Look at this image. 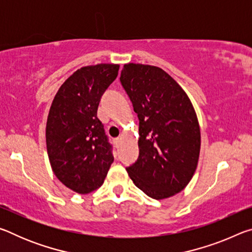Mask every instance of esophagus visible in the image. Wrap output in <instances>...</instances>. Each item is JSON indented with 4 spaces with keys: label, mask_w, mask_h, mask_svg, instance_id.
Here are the masks:
<instances>
[{
    "label": "esophagus",
    "mask_w": 252,
    "mask_h": 252,
    "mask_svg": "<svg viewBox=\"0 0 252 252\" xmlns=\"http://www.w3.org/2000/svg\"><path fill=\"white\" fill-rule=\"evenodd\" d=\"M121 142H122V138H117V139H114V144H116L117 147L120 146Z\"/></svg>",
    "instance_id": "obj_1"
}]
</instances>
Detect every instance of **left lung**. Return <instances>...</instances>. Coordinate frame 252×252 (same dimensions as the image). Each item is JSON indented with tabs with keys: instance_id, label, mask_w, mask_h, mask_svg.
Masks as SVG:
<instances>
[{
	"instance_id": "obj_1",
	"label": "left lung",
	"mask_w": 252,
	"mask_h": 252,
	"mask_svg": "<svg viewBox=\"0 0 252 252\" xmlns=\"http://www.w3.org/2000/svg\"><path fill=\"white\" fill-rule=\"evenodd\" d=\"M120 81L139 119V157L126 171L149 197H172L185 189L198 165L201 135L193 105L158 66L125 64Z\"/></svg>"
}]
</instances>
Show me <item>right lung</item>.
Returning a JSON list of instances; mask_svg holds the SVG:
<instances>
[{"instance_id": "right-lung-1", "label": "right lung", "mask_w": 252, "mask_h": 252, "mask_svg": "<svg viewBox=\"0 0 252 252\" xmlns=\"http://www.w3.org/2000/svg\"><path fill=\"white\" fill-rule=\"evenodd\" d=\"M119 67L101 63L76 70L60 87L49 111L45 138L51 167L63 185L80 194L103 185L114 160L96 112Z\"/></svg>"}]
</instances>
